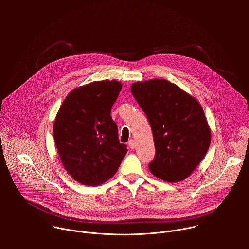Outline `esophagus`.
<instances>
[{"label":"esophagus","instance_id":"obj_1","mask_svg":"<svg viewBox=\"0 0 249 249\" xmlns=\"http://www.w3.org/2000/svg\"><path fill=\"white\" fill-rule=\"evenodd\" d=\"M128 146H129L130 148H132V149H133V148H135V146H136V142H135L134 140H132V139H131V140H129V141H128Z\"/></svg>","mask_w":249,"mask_h":249}]
</instances>
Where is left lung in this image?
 Listing matches in <instances>:
<instances>
[{
  "label": "left lung",
  "instance_id": "1",
  "mask_svg": "<svg viewBox=\"0 0 249 249\" xmlns=\"http://www.w3.org/2000/svg\"><path fill=\"white\" fill-rule=\"evenodd\" d=\"M131 93L145 113L153 134L150 173L167 182L191 176L207 153L211 130L200 104L166 79L137 81Z\"/></svg>",
  "mask_w": 249,
  "mask_h": 249
}]
</instances>
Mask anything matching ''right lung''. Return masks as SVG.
<instances>
[{"label":"right lung","instance_id":"right-lung-1","mask_svg":"<svg viewBox=\"0 0 249 249\" xmlns=\"http://www.w3.org/2000/svg\"><path fill=\"white\" fill-rule=\"evenodd\" d=\"M122 90L118 80L73 89L59 108L53 137L65 170L78 183L98 186L112 178L127 152L110 115Z\"/></svg>","mask_w":249,"mask_h":249}]
</instances>
